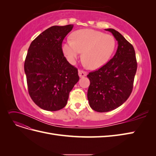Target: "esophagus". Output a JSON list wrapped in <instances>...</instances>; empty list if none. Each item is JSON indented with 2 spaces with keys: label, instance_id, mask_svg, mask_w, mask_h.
Wrapping results in <instances>:
<instances>
[{
  "label": "esophagus",
  "instance_id": "obj_1",
  "mask_svg": "<svg viewBox=\"0 0 156 156\" xmlns=\"http://www.w3.org/2000/svg\"><path fill=\"white\" fill-rule=\"evenodd\" d=\"M78 73H79V76L80 77H85L87 76V73L86 72H84L83 70H79L78 71Z\"/></svg>",
  "mask_w": 156,
  "mask_h": 156
}]
</instances>
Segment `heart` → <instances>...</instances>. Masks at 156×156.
Listing matches in <instances>:
<instances>
[{"instance_id":"obj_1","label":"heart","mask_w":156,"mask_h":156,"mask_svg":"<svg viewBox=\"0 0 156 156\" xmlns=\"http://www.w3.org/2000/svg\"><path fill=\"white\" fill-rule=\"evenodd\" d=\"M116 48L114 37L93 29H81L72 34V40L62 44V51L71 64H74L82 53L87 67L96 69L105 65Z\"/></svg>"}]
</instances>
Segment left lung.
<instances>
[{"label":"left lung","instance_id":"obj_1","mask_svg":"<svg viewBox=\"0 0 156 156\" xmlns=\"http://www.w3.org/2000/svg\"><path fill=\"white\" fill-rule=\"evenodd\" d=\"M111 32L118 41L115 55L99 69L89 73L87 98L93 110L108 112L122 105L130 96L137 68L133 45L120 32L113 29Z\"/></svg>","mask_w":156,"mask_h":156}]
</instances>
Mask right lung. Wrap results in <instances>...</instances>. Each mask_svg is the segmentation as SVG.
<instances>
[{
	"label": "right lung",
	"mask_w": 156,
	"mask_h": 156,
	"mask_svg": "<svg viewBox=\"0 0 156 156\" xmlns=\"http://www.w3.org/2000/svg\"><path fill=\"white\" fill-rule=\"evenodd\" d=\"M73 25L53 26L37 36L30 45L24 69L32 101L48 111L62 109L79 77L76 68L64 56L62 44Z\"/></svg>",
	"instance_id": "obj_1"
}]
</instances>
